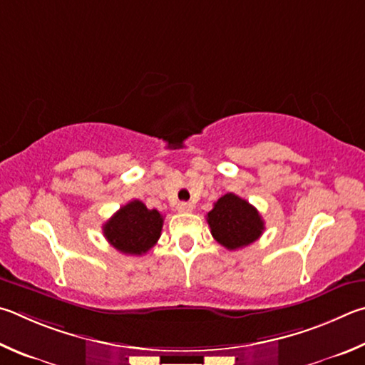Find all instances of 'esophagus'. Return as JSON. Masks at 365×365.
<instances>
[{
	"label": "esophagus",
	"instance_id": "34e87169",
	"mask_svg": "<svg viewBox=\"0 0 365 365\" xmlns=\"http://www.w3.org/2000/svg\"><path fill=\"white\" fill-rule=\"evenodd\" d=\"M194 210V205L192 203H189V202H181V203H178V212L179 213H190Z\"/></svg>",
	"mask_w": 365,
	"mask_h": 365
}]
</instances>
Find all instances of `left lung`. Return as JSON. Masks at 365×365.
Returning a JSON list of instances; mask_svg holds the SVG:
<instances>
[{"label":"left lung","mask_w":365,"mask_h":365,"mask_svg":"<svg viewBox=\"0 0 365 365\" xmlns=\"http://www.w3.org/2000/svg\"><path fill=\"white\" fill-rule=\"evenodd\" d=\"M215 240L227 250H239L253 244L264 231V221L258 210L239 195L229 192L207 215Z\"/></svg>","instance_id":"obj_1"}]
</instances>
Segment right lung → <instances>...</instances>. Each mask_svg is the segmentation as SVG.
Masks as SVG:
<instances>
[{
    "instance_id": "obj_1",
    "label": "right lung",
    "mask_w": 365,
    "mask_h": 365,
    "mask_svg": "<svg viewBox=\"0 0 365 365\" xmlns=\"http://www.w3.org/2000/svg\"><path fill=\"white\" fill-rule=\"evenodd\" d=\"M162 227L163 216L157 210H149L140 200H131L102 226V231L118 252L139 257L157 244Z\"/></svg>"
}]
</instances>
